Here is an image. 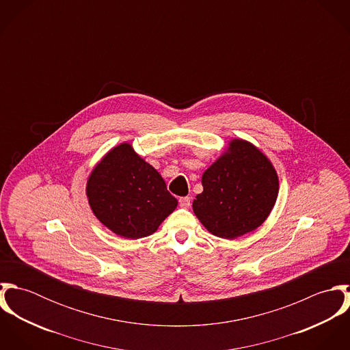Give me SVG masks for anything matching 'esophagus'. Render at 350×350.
Returning <instances> with one entry per match:
<instances>
[{
  "instance_id": "1",
  "label": "esophagus",
  "mask_w": 350,
  "mask_h": 350,
  "mask_svg": "<svg viewBox=\"0 0 350 350\" xmlns=\"http://www.w3.org/2000/svg\"><path fill=\"white\" fill-rule=\"evenodd\" d=\"M179 204H180V207H183V208H189L190 204H191V198H190V197H183V198L179 200Z\"/></svg>"
}]
</instances>
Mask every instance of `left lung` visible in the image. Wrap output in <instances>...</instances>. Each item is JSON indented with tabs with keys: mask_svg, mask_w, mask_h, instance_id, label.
I'll return each instance as SVG.
<instances>
[{
	"mask_svg": "<svg viewBox=\"0 0 350 350\" xmlns=\"http://www.w3.org/2000/svg\"><path fill=\"white\" fill-rule=\"evenodd\" d=\"M202 186L193 202L194 214L211 234L234 240L268 218L278 200L279 176L256 146L232 139L203 172Z\"/></svg>",
	"mask_w": 350,
	"mask_h": 350,
	"instance_id": "8db88e82",
	"label": "left lung"
}]
</instances>
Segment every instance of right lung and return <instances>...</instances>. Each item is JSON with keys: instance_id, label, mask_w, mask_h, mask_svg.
Segmentation results:
<instances>
[{"instance_id": "add662e5", "label": "right lung", "mask_w": 350, "mask_h": 350, "mask_svg": "<svg viewBox=\"0 0 350 350\" xmlns=\"http://www.w3.org/2000/svg\"><path fill=\"white\" fill-rule=\"evenodd\" d=\"M86 197L100 224L129 240L153 234L178 206L161 175L129 143L113 147L94 165Z\"/></svg>"}]
</instances>
